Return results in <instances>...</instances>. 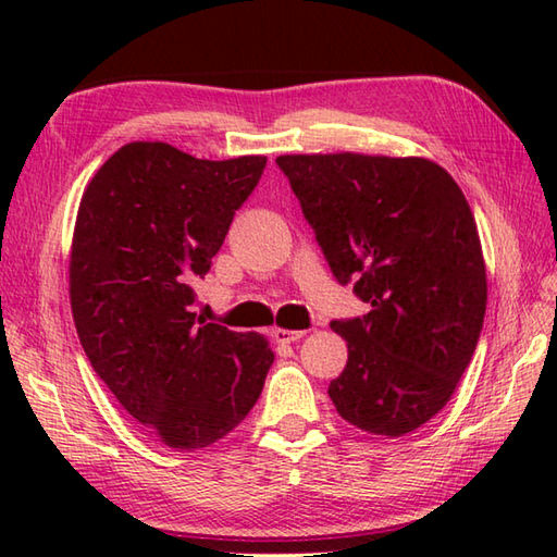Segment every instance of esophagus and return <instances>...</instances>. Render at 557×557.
<instances>
[{
    "instance_id": "obj_1",
    "label": "esophagus",
    "mask_w": 557,
    "mask_h": 557,
    "mask_svg": "<svg viewBox=\"0 0 557 557\" xmlns=\"http://www.w3.org/2000/svg\"><path fill=\"white\" fill-rule=\"evenodd\" d=\"M304 335H306V330H285V327L272 330V337L282 342V345H292V342H299Z\"/></svg>"
}]
</instances>
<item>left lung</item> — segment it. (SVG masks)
<instances>
[{"label": "left lung", "mask_w": 557, "mask_h": 557, "mask_svg": "<svg viewBox=\"0 0 557 557\" xmlns=\"http://www.w3.org/2000/svg\"><path fill=\"white\" fill-rule=\"evenodd\" d=\"M339 285L371 311L333 321L347 366L327 387L337 413L399 437L431 421L474 357L486 260L457 182L425 158L280 156Z\"/></svg>", "instance_id": "8db88e82"}]
</instances>
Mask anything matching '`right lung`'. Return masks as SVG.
Returning <instances> with one entry per match:
<instances>
[{
    "mask_svg": "<svg viewBox=\"0 0 557 557\" xmlns=\"http://www.w3.org/2000/svg\"><path fill=\"white\" fill-rule=\"evenodd\" d=\"M265 156L198 160L134 140L83 191L69 299L92 369L162 445L194 453L239 425L275 361L268 337L196 321L210 270Z\"/></svg>",
    "mask_w": 557,
    "mask_h": 557,
    "instance_id": "1",
    "label": "right lung"
}]
</instances>
